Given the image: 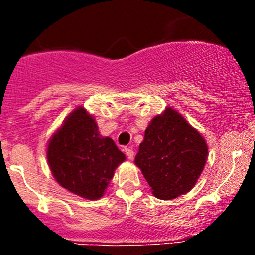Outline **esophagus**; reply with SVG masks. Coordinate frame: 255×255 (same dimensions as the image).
<instances>
[{
  "label": "esophagus",
  "instance_id": "34e87169",
  "mask_svg": "<svg viewBox=\"0 0 255 255\" xmlns=\"http://www.w3.org/2000/svg\"><path fill=\"white\" fill-rule=\"evenodd\" d=\"M125 152H126V154H127V157H128V159H133L134 158V151H133V148L131 147H126L125 148Z\"/></svg>",
  "mask_w": 255,
  "mask_h": 255
}]
</instances>
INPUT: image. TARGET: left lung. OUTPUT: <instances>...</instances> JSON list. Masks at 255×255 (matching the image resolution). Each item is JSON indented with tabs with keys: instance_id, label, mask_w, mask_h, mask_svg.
Returning <instances> with one entry per match:
<instances>
[{
	"instance_id": "left-lung-1",
	"label": "left lung",
	"mask_w": 255,
	"mask_h": 255,
	"mask_svg": "<svg viewBox=\"0 0 255 255\" xmlns=\"http://www.w3.org/2000/svg\"><path fill=\"white\" fill-rule=\"evenodd\" d=\"M206 158L207 145L200 133L176 110L166 108L151 120L134 162L154 197L170 200L191 191Z\"/></svg>"
}]
</instances>
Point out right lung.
I'll return each mask as SVG.
<instances>
[{
	"mask_svg": "<svg viewBox=\"0 0 255 255\" xmlns=\"http://www.w3.org/2000/svg\"><path fill=\"white\" fill-rule=\"evenodd\" d=\"M50 170L67 191L89 200L103 197L126 156L110 137L101 136L95 119L83 107L67 116L49 140Z\"/></svg>",
	"mask_w": 255,
	"mask_h": 255,
	"instance_id": "add662e5",
	"label": "right lung"
}]
</instances>
